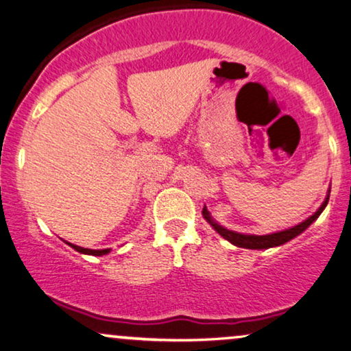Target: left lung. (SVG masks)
<instances>
[{
    "mask_svg": "<svg viewBox=\"0 0 351 351\" xmlns=\"http://www.w3.org/2000/svg\"><path fill=\"white\" fill-rule=\"evenodd\" d=\"M329 202V195H327L326 202L321 204V208L317 209V211L311 217H308L306 221H303L302 224L292 227V229H287V230H282V232H276V234H271V235H243V234H237V232H232V230H227L224 227H221L219 224H216L215 221L209 217V213L206 206L203 208V216L204 219H206L209 224H211L215 229L217 230V234L224 237L226 240H229L230 243L237 245V247L240 248H250V250H266V248H271V247H279V245H284L285 242H289V240H292L293 237H297L302 234V232L309 227L317 219V216L321 215L322 211H324L326 204Z\"/></svg>",
    "mask_w": 351,
    "mask_h": 351,
    "instance_id": "8db88e82",
    "label": "left lung"
}]
</instances>
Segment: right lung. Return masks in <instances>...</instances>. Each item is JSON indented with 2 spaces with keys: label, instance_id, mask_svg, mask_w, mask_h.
<instances>
[{
  "label": "right lung",
  "instance_id": "add662e5",
  "mask_svg": "<svg viewBox=\"0 0 351 351\" xmlns=\"http://www.w3.org/2000/svg\"><path fill=\"white\" fill-rule=\"evenodd\" d=\"M71 245L72 248L77 250L79 253H84V254H93V256H103V254L109 253V250H90V248H82V247H77V245H72V243H67Z\"/></svg>",
  "mask_w": 351,
  "mask_h": 351
}]
</instances>
